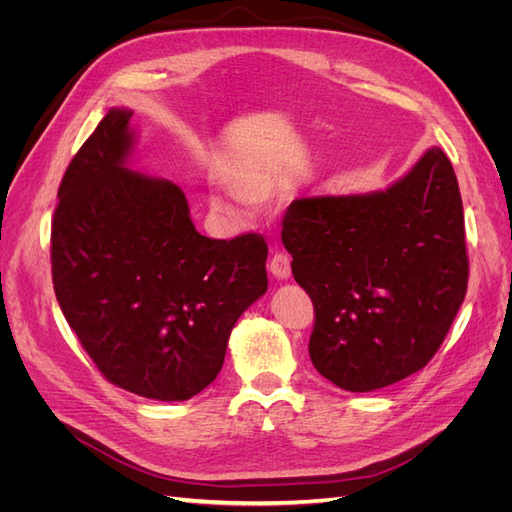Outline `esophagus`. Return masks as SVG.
<instances>
[{"label":"esophagus","instance_id":"esophagus-1","mask_svg":"<svg viewBox=\"0 0 512 512\" xmlns=\"http://www.w3.org/2000/svg\"><path fill=\"white\" fill-rule=\"evenodd\" d=\"M269 271L273 273L275 280H288L290 277V258L286 254H275L269 262Z\"/></svg>","mask_w":512,"mask_h":512}]
</instances>
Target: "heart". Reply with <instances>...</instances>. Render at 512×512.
<instances>
[{"label": "heart", "instance_id": "b5f03b06", "mask_svg": "<svg viewBox=\"0 0 512 512\" xmlns=\"http://www.w3.org/2000/svg\"><path fill=\"white\" fill-rule=\"evenodd\" d=\"M228 190L235 194L243 203H262L267 200L271 190H273V181L267 175L252 173V170H243V173H235L226 179Z\"/></svg>", "mask_w": 512, "mask_h": 512}]
</instances>
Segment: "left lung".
Here are the masks:
<instances>
[{"instance_id":"obj_1","label":"left lung","mask_w":512,"mask_h":512,"mask_svg":"<svg viewBox=\"0 0 512 512\" xmlns=\"http://www.w3.org/2000/svg\"><path fill=\"white\" fill-rule=\"evenodd\" d=\"M282 241L314 303L312 363L350 393L423 369L468 290L461 194L440 147L386 190L292 200Z\"/></svg>"}]
</instances>
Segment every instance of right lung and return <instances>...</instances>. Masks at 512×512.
Listing matches in <instances>:
<instances>
[{"label":"right lung","instance_id":"1","mask_svg":"<svg viewBox=\"0 0 512 512\" xmlns=\"http://www.w3.org/2000/svg\"><path fill=\"white\" fill-rule=\"evenodd\" d=\"M130 119L111 108L61 179L53 286L108 382L185 401L218 378L232 327L267 292V243L200 235L179 185L130 168Z\"/></svg>","mask_w":512,"mask_h":512}]
</instances>
